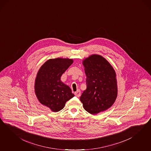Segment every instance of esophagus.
Segmentation results:
<instances>
[{"label":"esophagus","instance_id":"esophagus-1","mask_svg":"<svg viewBox=\"0 0 151 151\" xmlns=\"http://www.w3.org/2000/svg\"><path fill=\"white\" fill-rule=\"evenodd\" d=\"M74 94H75V96H76V97H80V96H81V91H80L79 90H78L77 92H76L74 93Z\"/></svg>","mask_w":151,"mask_h":151}]
</instances>
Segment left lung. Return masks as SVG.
<instances>
[{
    "mask_svg": "<svg viewBox=\"0 0 151 151\" xmlns=\"http://www.w3.org/2000/svg\"><path fill=\"white\" fill-rule=\"evenodd\" d=\"M87 88L80 100L84 109L92 114L109 108L117 97L115 70L102 56L93 54L83 60Z\"/></svg>",
    "mask_w": 151,
    "mask_h": 151,
    "instance_id": "8db88e82",
    "label": "left lung"
}]
</instances>
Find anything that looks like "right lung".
I'll return each instance as SVG.
<instances>
[{
	"label": "right lung",
	"instance_id": "right-lung-1",
	"mask_svg": "<svg viewBox=\"0 0 151 151\" xmlns=\"http://www.w3.org/2000/svg\"><path fill=\"white\" fill-rule=\"evenodd\" d=\"M72 59H50L40 68L35 81V93L39 102L53 112L63 108L74 95L71 89L60 81V77L73 63Z\"/></svg>",
	"mask_w": 151,
	"mask_h": 151
}]
</instances>
